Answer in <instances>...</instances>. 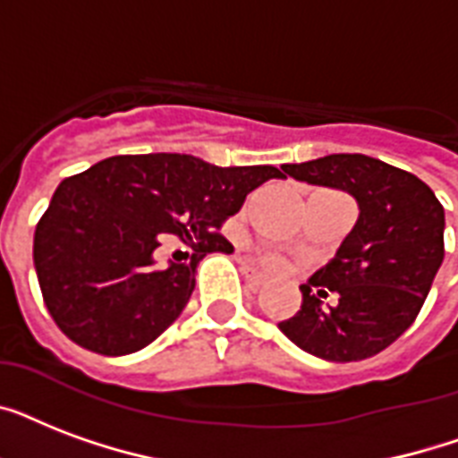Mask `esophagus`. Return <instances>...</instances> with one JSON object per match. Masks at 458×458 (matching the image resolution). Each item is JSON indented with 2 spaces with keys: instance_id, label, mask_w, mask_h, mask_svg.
Listing matches in <instances>:
<instances>
[{
  "instance_id": "esophagus-1",
  "label": "esophagus",
  "mask_w": 458,
  "mask_h": 458,
  "mask_svg": "<svg viewBox=\"0 0 458 458\" xmlns=\"http://www.w3.org/2000/svg\"><path fill=\"white\" fill-rule=\"evenodd\" d=\"M240 271H242L244 280H247V285L250 287H261L266 283L264 273L259 271L254 264H250V261H242V268H240Z\"/></svg>"
}]
</instances>
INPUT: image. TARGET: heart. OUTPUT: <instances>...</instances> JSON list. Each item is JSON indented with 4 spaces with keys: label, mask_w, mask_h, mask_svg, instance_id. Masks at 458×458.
Returning a JSON list of instances; mask_svg holds the SVG:
<instances>
[{
    "label": "heart",
    "mask_w": 458,
    "mask_h": 458,
    "mask_svg": "<svg viewBox=\"0 0 458 458\" xmlns=\"http://www.w3.org/2000/svg\"><path fill=\"white\" fill-rule=\"evenodd\" d=\"M264 264H266V268H271V271H283L285 261H283L280 257H276V254H266Z\"/></svg>",
    "instance_id": "heart-1"
}]
</instances>
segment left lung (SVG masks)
Masks as SVG:
<instances>
[{
	"instance_id": "8db88e82",
	"label": "left lung",
	"mask_w": 458,
	"mask_h": 458,
	"mask_svg": "<svg viewBox=\"0 0 458 458\" xmlns=\"http://www.w3.org/2000/svg\"><path fill=\"white\" fill-rule=\"evenodd\" d=\"M283 171L349 192L359 218L333 261L300 287V311L278 327L326 361L376 356L411 326L430 293L445 259V208L413 173L366 154H330Z\"/></svg>"
}]
</instances>
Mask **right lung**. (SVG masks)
<instances>
[{
  "label": "right lung",
  "instance_id": "1",
  "mask_svg": "<svg viewBox=\"0 0 458 458\" xmlns=\"http://www.w3.org/2000/svg\"><path fill=\"white\" fill-rule=\"evenodd\" d=\"M271 178L285 175L276 165L221 168L190 154L109 157L66 178L32 242L54 323L97 354L147 347L182 313L201 259L233 251L218 235L223 221ZM161 234L190 243L191 261L157 269Z\"/></svg>",
  "mask_w": 458,
  "mask_h": 458
}]
</instances>
